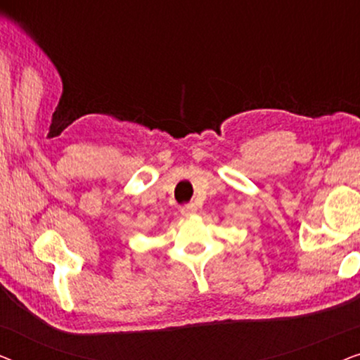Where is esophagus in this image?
Masks as SVG:
<instances>
[{
	"mask_svg": "<svg viewBox=\"0 0 360 360\" xmlns=\"http://www.w3.org/2000/svg\"><path fill=\"white\" fill-rule=\"evenodd\" d=\"M180 213L184 216H193L196 213V206L193 203H188V205H184L180 208Z\"/></svg>",
	"mask_w": 360,
	"mask_h": 360,
	"instance_id": "obj_1",
	"label": "esophagus"
}]
</instances>
